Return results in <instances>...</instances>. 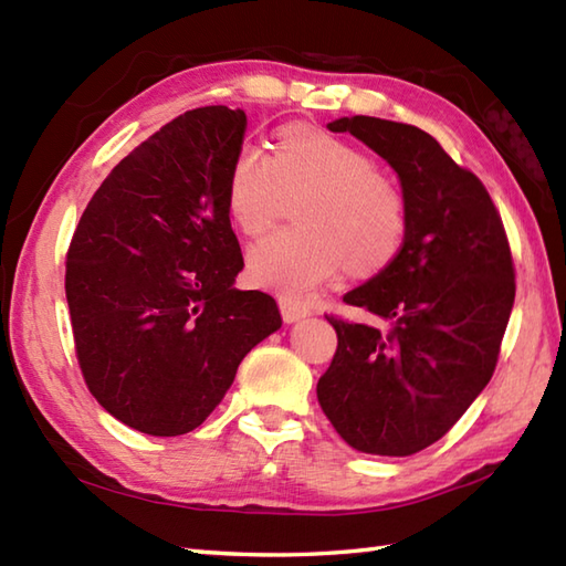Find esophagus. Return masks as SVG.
Masks as SVG:
<instances>
[{
    "label": "esophagus",
    "instance_id": "34e87169",
    "mask_svg": "<svg viewBox=\"0 0 566 566\" xmlns=\"http://www.w3.org/2000/svg\"><path fill=\"white\" fill-rule=\"evenodd\" d=\"M280 308H282V318L286 323H296L311 314L306 306H302L298 302H294V298H286V296H280Z\"/></svg>",
    "mask_w": 566,
    "mask_h": 566
}]
</instances>
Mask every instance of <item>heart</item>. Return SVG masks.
Listing matches in <instances>:
<instances>
[{
  "mask_svg": "<svg viewBox=\"0 0 566 566\" xmlns=\"http://www.w3.org/2000/svg\"><path fill=\"white\" fill-rule=\"evenodd\" d=\"M308 189L290 231L250 250L255 282L302 298L340 272L387 264L401 248L406 203L391 179L359 148L308 128H286L272 155L245 143L228 175V211L245 235H262L284 195Z\"/></svg>",
  "mask_w": 566,
  "mask_h": 566,
  "instance_id": "heart-1",
  "label": "heart"
}]
</instances>
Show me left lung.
Returning a JSON list of instances; mask_svg holds the SVG:
<instances>
[{"label": "left lung", "mask_w": 566, "mask_h": 566, "mask_svg": "<svg viewBox=\"0 0 566 566\" xmlns=\"http://www.w3.org/2000/svg\"><path fill=\"white\" fill-rule=\"evenodd\" d=\"M328 128L391 165L406 233L387 268L343 296L384 326L328 318L338 350L318 403L357 452L406 457L440 440L494 375L515 298L509 238L479 177L426 130L375 116Z\"/></svg>", "instance_id": "1"}]
</instances>
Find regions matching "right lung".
I'll list each match as a JSON object with an SVG mask.
<instances>
[{
  "mask_svg": "<svg viewBox=\"0 0 566 566\" xmlns=\"http://www.w3.org/2000/svg\"><path fill=\"white\" fill-rule=\"evenodd\" d=\"M245 126L228 106L177 116L114 167L72 235L65 294L84 381L146 436L199 428L282 328L270 294L233 286L243 252L226 195Z\"/></svg>",
  "mask_w": 566,
  "mask_h": 566,
  "instance_id": "add662e5",
  "label": "right lung"
}]
</instances>
